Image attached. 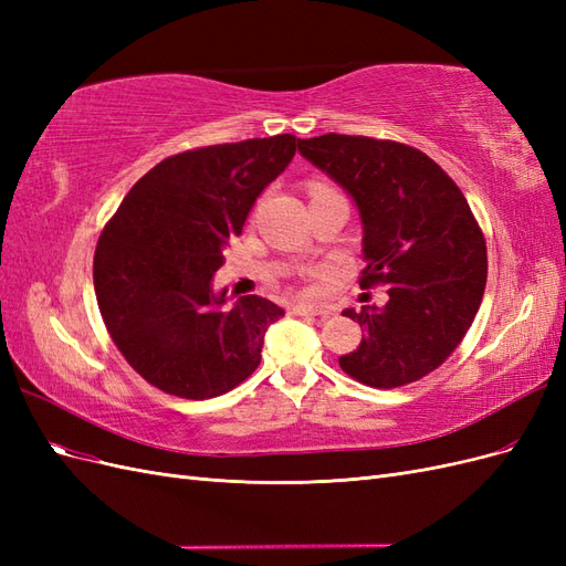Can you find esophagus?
<instances>
[{
  "mask_svg": "<svg viewBox=\"0 0 566 566\" xmlns=\"http://www.w3.org/2000/svg\"><path fill=\"white\" fill-rule=\"evenodd\" d=\"M293 314L297 316H316V318H328L333 312L328 306H314V304H295Z\"/></svg>",
  "mask_w": 566,
  "mask_h": 566,
  "instance_id": "esophagus-1",
  "label": "esophagus"
}]
</instances>
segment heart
Listing matches in <instances>:
<instances>
[{"instance_id": "1", "label": "heart", "mask_w": 566, "mask_h": 566, "mask_svg": "<svg viewBox=\"0 0 566 566\" xmlns=\"http://www.w3.org/2000/svg\"><path fill=\"white\" fill-rule=\"evenodd\" d=\"M310 191H312V196H318V193H328V191H333V188H331V186H325V184H312Z\"/></svg>"}]
</instances>
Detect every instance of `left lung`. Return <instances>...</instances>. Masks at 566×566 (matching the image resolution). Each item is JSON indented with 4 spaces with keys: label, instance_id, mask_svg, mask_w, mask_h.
Returning <instances> with one entry per match:
<instances>
[{
    "label": "left lung",
    "instance_id": "1",
    "mask_svg": "<svg viewBox=\"0 0 566 566\" xmlns=\"http://www.w3.org/2000/svg\"><path fill=\"white\" fill-rule=\"evenodd\" d=\"M302 156L354 198L364 227L358 285H387L385 306L345 310L364 328L339 368L375 389L424 378L455 352L486 287V241L455 181L422 150L323 134Z\"/></svg>",
    "mask_w": 566,
    "mask_h": 566
}]
</instances>
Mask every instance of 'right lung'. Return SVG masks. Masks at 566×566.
<instances>
[{"mask_svg":"<svg viewBox=\"0 0 566 566\" xmlns=\"http://www.w3.org/2000/svg\"><path fill=\"white\" fill-rule=\"evenodd\" d=\"M293 134L165 158L132 186L94 252L101 316L127 364L181 399L231 391L260 366L285 312L245 295L227 306L212 276L254 200L293 160Z\"/></svg>","mask_w":566,"mask_h":566,"instance_id":"add662e5","label":"right lung"}]
</instances>
